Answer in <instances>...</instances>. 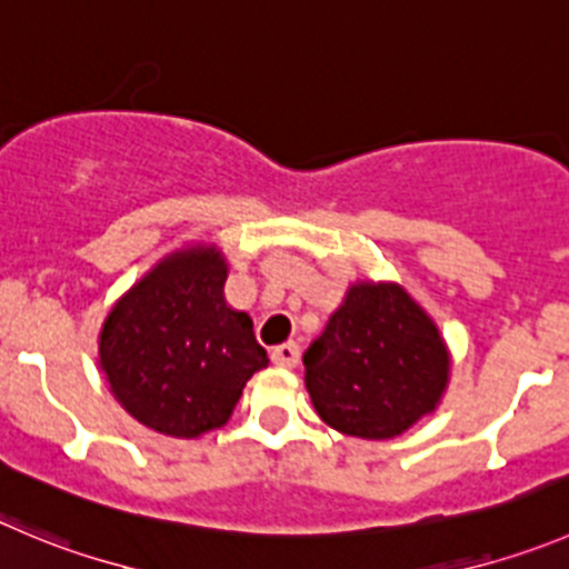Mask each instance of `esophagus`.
Listing matches in <instances>:
<instances>
[{"label": "esophagus", "mask_w": 569, "mask_h": 569, "mask_svg": "<svg viewBox=\"0 0 569 569\" xmlns=\"http://www.w3.org/2000/svg\"><path fill=\"white\" fill-rule=\"evenodd\" d=\"M270 360H273L276 366H281V369H293L296 362H299V346L296 343L276 346V349L270 351Z\"/></svg>", "instance_id": "1"}]
</instances>
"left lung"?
Listing matches in <instances>:
<instances>
[{"label":"left lung","instance_id":"1","mask_svg":"<svg viewBox=\"0 0 569 569\" xmlns=\"http://www.w3.org/2000/svg\"><path fill=\"white\" fill-rule=\"evenodd\" d=\"M450 346L397 281H355L305 351L316 413L343 436L386 441L441 405Z\"/></svg>","mask_w":569,"mask_h":569}]
</instances>
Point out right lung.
Masks as SVG:
<instances>
[{"label": "right lung", "mask_w": 569, "mask_h": 569, "mask_svg": "<svg viewBox=\"0 0 569 569\" xmlns=\"http://www.w3.org/2000/svg\"><path fill=\"white\" fill-rule=\"evenodd\" d=\"M226 253L214 242H189L113 301L97 362L139 425L172 438L218 430L246 382L268 366L251 316L226 301Z\"/></svg>", "instance_id": "right-lung-1"}]
</instances>
